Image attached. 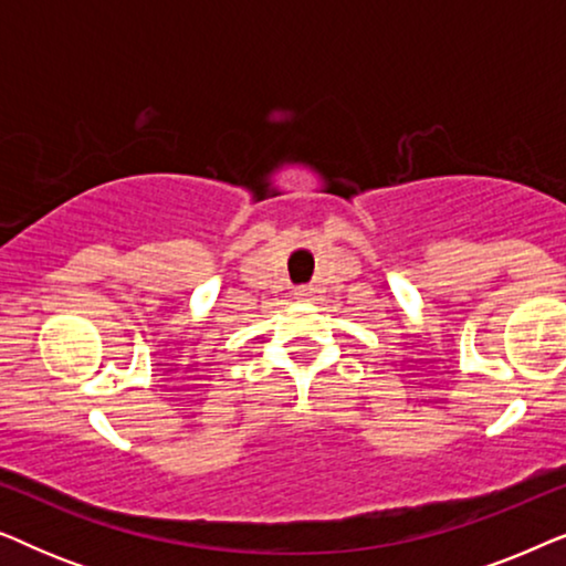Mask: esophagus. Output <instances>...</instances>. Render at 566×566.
Returning a JSON list of instances; mask_svg holds the SVG:
<instances>
[{"instance_id": "1", "label": "esophagus", "mask_w": 566, "mask_h": 566, "mask_svg": "<svg viewBox=\"0 0 566 566\" xmlns=\"http://www.w3.org/2000/svg\"><path fill=\"white\" fill-rule=\"evenodd\" d=\"M312 289H308V285H298V289H293V298H298V301H308L312 298Z\"/></svg>"}]
</instances>
